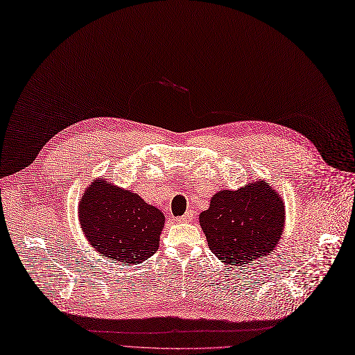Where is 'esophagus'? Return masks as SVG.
Listing matches in <instances>:
<instances>
[{
    "instance_id": "1",
    "label": "esophagus",
    "mask_w": 355,
    "mask_h": 355,
    "mask_svg": "<svg viewBox=\"0 0 355 355\" xmlns=\"http://www.w3.org/2000/svg\"><path fill=\"white\" fill-rule=\"evenodd\" d=\"M191 219H193V211L191 210L186 211L182 216H180V218H177L178 222H191Z\"/></svg>"
}]
</instances>
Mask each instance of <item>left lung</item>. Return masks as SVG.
Instances as JSON below:
<instances>
[{
    "label": "left lung",
    "mask_w": 355,
    "mask_h": 355,
    "mask_svg": "<svg viewBox=\"0 0 355 355\" xmlns=\"http://www.w3.org/2000/svg\"><path fill=\"white\" fill-rule=\"evenodd\" d=\"M209 248L223 264L242 266L270 255L279 243L286 206L267 180L216 193L200 213Z\"/></svg>",
    "instance_id": "1"
}]
</instances>
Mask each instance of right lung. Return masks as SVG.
I'll return each instance as SVG.
<instances>
[{
	"mask_svg": "<svg viewBox=\"0 0 355 355\" xmlns=\"http://www.w3.org/2000/svg\"><path fill=\"white\" fill-rule=\"evenodd\" d=\"M78 218L89 245L107 259L144 263L159 248L164 213L130 190L96 178L80 198Z\"/></svg>",
	"mask_w": 355,
	"mask_h": 355,
	"instance_id": "obj_1",
	"label": "right lung"
}]
</instances>
